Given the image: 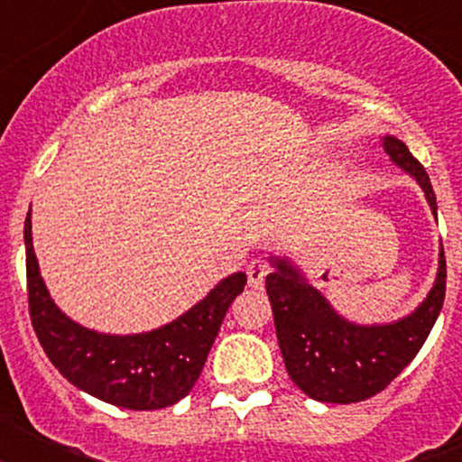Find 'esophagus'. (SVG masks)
<instances>
[{
  "mask_svg": "<svg viewBox=\"0 0 462 462\" xmlns=\"http://www.w3.org/2000/svg\"><path fill=\"white\" fill-rule=\"evenodd\" d=\"M268 273H271V266L263 259L250 261V266H247V282H250V287L259 289L263 284V280H266Z\"/></svg>",
  "mask_w": 462,
  "mask_h": 462,
  "instance_id": "obj_1",
  "label": "esophagus"
}]
</instances>
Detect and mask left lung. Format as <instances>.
Returning <instances> with one entry per match:
<instances>
[{
	"instance_id": "8db88e82",
	"label": "left lung",
	"mask_w": 462,
	"mask_h": 462,
	"mask_svg": "<svg viewBox=\"0 0 462 462\" xmlns=\"http://www.w3.org/2000/svg\"><path fill=\"white\" fill-rule=\"evenodd\" d=\"M383 150L398 169L423 189L432 215L438 201L426 169L400 138H383ZM273 273L266 291L287 373L298 389L319 402H361L383 391L411 363L442 312L447 259L439 243L438 277L414 312L389 324H356L342 317L328 298L310 284L289 256H268Z\"/></svg>"
}]
</instances>
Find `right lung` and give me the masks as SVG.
<instances>
[{
  "mask_svg": "<svg viewBox=\"0 0 462 462\" xmlns=\"http://www.w3.org/2000/svg\"><path fill=\"white\" fill-rule=\"evenodd\" d=\"M24 254L32 326L46 356L73 386L122 410L152 411L185 398L226 310L247 284L245 273H234L178 319L148 333L113 336L76 324L55 305L34 254L32 212L24 219Z\"/></svg>",
  "mask_w": 462,
  "mask_h": 462,
  "instance_id": "right-lung-1",
  "label": "right lung"
}]
</instances>
